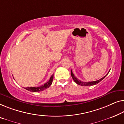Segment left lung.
<instances>
[{"mask_svg":"<svg viewBox=\"0 0 124 124\" xmlns=\"http://www.w3.org/2000/svg\"><path fill=\"white\" fill-rule=\"evenodd\" d=\"M108 71V73H109ZM108 73H107V74L105 75V77H103V78H102L98 80H96V81H93V82H82L80 81V80H79L78 78H77L76 77H75L74 74H73L72 71H71V77H72L74 81L77 84H78V85H82V86H91V85H96V84H98L99 82H100L101 81L102 79H103L104 78H105L106 77V75L108 74Z\"/></svg>","mask_w":124,"mask_h":124,"instance_id":"left-lung-1","label":"left lung"}]
</instances>
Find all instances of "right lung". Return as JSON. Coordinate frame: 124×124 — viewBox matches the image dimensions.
<instances>
[{
  "label": "right lung",
  "instance_id": "1",
  "mask_svg": "<svg viewBox=\"0 0 124 124\" xmlns=\"http://www.w3.org/2000/svg\"><path fill=\"white\" fill-rule=\"evenodd\" d=\"M54 78V74L51 75V77H50V80L47 82H46V83H45L44 85L40 86L38 87H27V88H24L25 89L27 90L30 91V92H40V91H42L45 90V89L49 88L50 85H51L52 83H53V80Z\"/></svg>",
  "mask_w": 124,
  "mask_h": 124
}]
</instances>
